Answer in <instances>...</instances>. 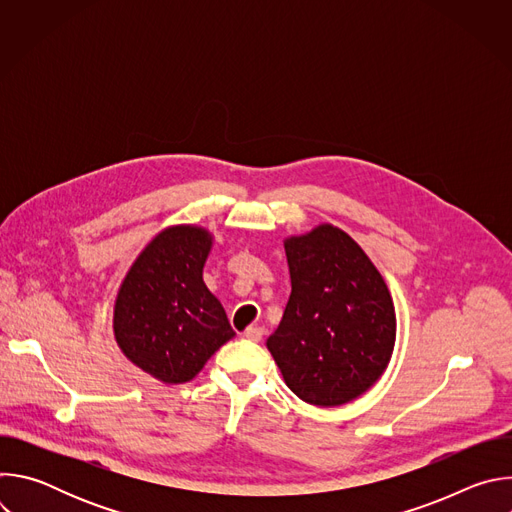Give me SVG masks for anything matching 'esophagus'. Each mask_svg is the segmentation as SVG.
I'll use <instances>...</instances> for the list:
<instances>
[{
	"label": "esophagus",
	"mask_w": 512,
	"mask_h": 512,
	"mask_svg": "<svg viewBox=\"0 0 512 512\" xmlns=\"http://www.w3.org/2000/svg\"><path fill=\"white\" fill-rule=\"evenodd\" d=\"M243 336H245L247 340H251V342H259V340L263 338V328H259V326H249Z\"/></svg>",
	"instance_id": "esophagus-1"
}]
</instances>
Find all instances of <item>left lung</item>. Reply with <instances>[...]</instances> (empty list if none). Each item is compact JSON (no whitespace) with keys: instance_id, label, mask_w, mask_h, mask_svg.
Instances as JSON below:
<instances>
[{"instance_id":"1","label":"left lung","mask_w":512,"mask_h":512,"mask_svg":"<svg viewBox=\"0 0 512 512\" xmlns=\"http://www.w3.org/2000/svg\"><path fill=\"white\" fill-rule=\"evenodd\" d=\"M291 294L267 348L302 401L338 407L367 393L397 338L391 291L360 245L334 225L283 241Z\"/></svg>"}]
</instances>
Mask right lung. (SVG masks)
<instances>
[{"instance_id": "obj_1", "label": "right lung", "mask_w": 512, "mask_h": 512, "mask_svg": "<svg viewBox=\"0 0 512 512\" xmlns=\"http://www.w3.org/2000/svg\"><path fill=\"white\" fill-rule=\"evenodd\" d=\"M210 249L204 227H168L137 255L117 291L113 332L121 352L166 385L192 381L235 336L202 279Z\"/></svg>"}]
</instances>
